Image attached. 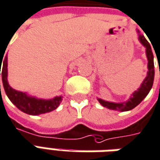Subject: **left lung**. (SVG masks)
<instances>
[{"instance_id":"8db88e82","label":"left lung","mask_w":160,"mask_h":160,"mask_svg":"<svg viewBox=\"0 0 160 160\" xmlns=\"http://www.w3.org/2000/svg\"><path fill=\"white\" fill-rule=\"evenodd\" d=\"M137 33L138 34V41L146 48V58L148 61V64H147L148 72H147L146 77L145 78V80H143V82L140 85V87L138 88V90L133 92L132 94L131 95L130 98L127 99V101L120 102V103H115V102H110V101H106V100H103L101 99H98L99 103L101 104L104 107H107L108 109L119 112L130 111L132 109H133L134 107H137L138 104L146 98L152 88L154 80L153 53L152 51L150 43L147 41L145 36L140 33L139 30L137 29Z\"/></svg>"}]
</instances>
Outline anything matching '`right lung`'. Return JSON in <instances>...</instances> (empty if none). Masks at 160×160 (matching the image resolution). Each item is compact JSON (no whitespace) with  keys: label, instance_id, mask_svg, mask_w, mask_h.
<instances>
[{"label":"right lung","instance_id":"1","mask_svg":"<svg viewBox=\"0 0 160 160\" xmlns=\"http://www.w3.org/2000/svg\"><path fill=\"white\" fill-rule=\"evenodd\" d=\"M2 60L3 58L2 57V59L0 58V75L2 74L3 88L10 101L14 104L19 110H21L27 114L40 115L53 111L60 106L63 98L62 96H56L53 99H38L36 97L28 95L27 92L17 91L11 88L8 81V55L4 57V61ZM2 62H3V64H2V72L1 73L0 68Z\"/></svg>","mask_w":160,"mask_h":160}]
</instances>
